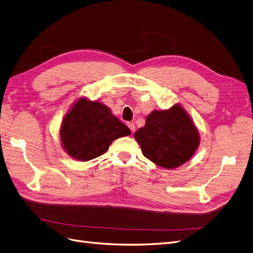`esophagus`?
<instances>
[{
	"instance_id": "esophagus-1",
	"label": "esophagus",
	"mask_w": 253,
	"mask_h": 253,
	"mask_svg": "<svg viewBox=\"0 0 253 253\" xmlns=\"http://www.w3.org/2000/svg\"><path fill=\"white\" fill-rule=\"evenodd\" d=\"M127 125H128L129 129H130V130H131V131H132V132H134V131H135V125H134L133 123H128Z\"/></svg>"
}]
</instances>
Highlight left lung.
Instances as JSON below:
<instances>
[{"label":"left lung","mask_w":253,"mask_h":253,"mask_svg":"<svg viewBox=\"0 0 253 253\" xmlns=\"http://www.w3.org/2000/svg\"><path fill=\"white\" fill-rule=\"evenodd\" d=\"M134 138L144 156L164 169L185 164L200 144L197 127L178 103L169 109L151 111L145 126L135 131Z\"/></svg>","instance_id":"left-lung-1"}]
</instances>
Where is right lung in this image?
I'll return each instance as SVG.
<instances>
[{"instance_id":"right-lung-1","label":"right lung","mask_w":253,"mask_h":253,"mask_svg":"<svg viewBox=\"0 0 253 253\" xmlns=\"http://www.w3.org/2000/svg\"><path fill=\"white\" fill-rule=\"evenodd\" d=\"M131 134L108 106L79 98L64 116L59 129L63 150L74 160L87 162L104 154L117 138Z\"/></svg>"}]
</instances>
